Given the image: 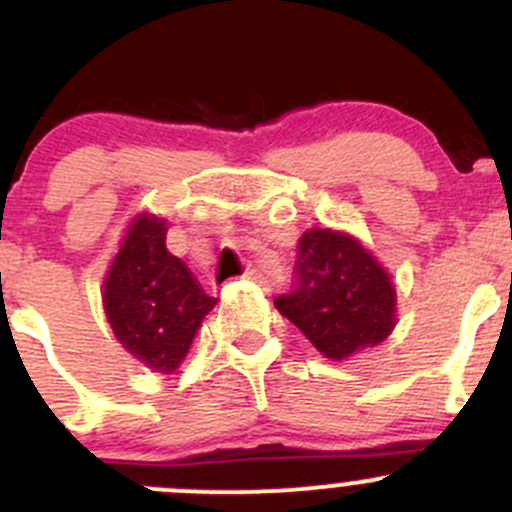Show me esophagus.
Here are the masks:
<instances>
[{
  "mask_svg": "<svg viewBox=\"0 0 512 512\" xmlns=\"http://www.w3.org/2000/svg\"><path fill=\"white\" fill-rule=\"evenodd\" d=\"M244 278H249V281H258V283H261V281H263L261 271H256V268H249V271H246V273H244Z\"/></svg>",
  "mask_w": 512,
  "mask_h": 512,
  "instance_id": "1",
  "label": "esophagus"
}]
</instances>
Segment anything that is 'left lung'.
<instances>
[{
  "label": "left lung",
  "instance_id": "1",
  "mask_svg": "<svg viewBox=\"0 0 512 512\" xmlns=\"http://www.w3.org/2000/svg\"><path fill=\"white\" fill-rule=\"evenodd\" d=\"M295 273V291L273 305L328 360L379 345L397 325L392 276L357 236L318 226L303 231Z\"/></svg>",
  "mask_w": 512,
  "mask_h": 512
}]
</instances>
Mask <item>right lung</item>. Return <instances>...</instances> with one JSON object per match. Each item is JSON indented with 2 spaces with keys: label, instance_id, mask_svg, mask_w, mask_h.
Masks as SVG:
<instances>
[{
  "label": "right lung",
  "instance_id": "obj_1",
  "mask_svg": "<svg viewBox=\"0 0 512 512\" xmlns=\"http://www.w3.org/2000/svg\"><path fill=\"white\" fill-rule=\"evenodd\" d=\"M165 219L135 214L103 281V310L115 340L147 370L172 374L187 357L217 298L165 246Z\"/></svg>",
  "mask_w": 512,
  "mask_h": 512
}]
</instances>
